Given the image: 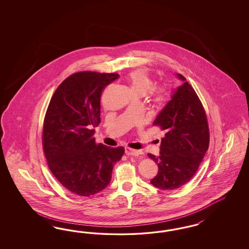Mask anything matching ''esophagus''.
Listing matches in <instances>:
<instances>
[{"instance_id": "1", "label": "esophagus", "mask_w": 249, "mask_h": 249, "mask_svg": "<svg viewBox=\"0 0 249 249\" xmlns=\"http://www.w3.org/2000/svg\"><path fill=\"white\" fill-rule=\"evenodd\" d=\"M125 152L127 155H131V156H139L141 154H142V151H138V150H134V149H131L129 147H126L125 148Z\"/></svg>"}]
</instances>
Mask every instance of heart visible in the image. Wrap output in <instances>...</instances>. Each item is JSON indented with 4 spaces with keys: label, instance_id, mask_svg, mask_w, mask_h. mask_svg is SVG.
<instances>
[{
    "label": "heart",
    "instance_id": "1",
    "mask_svg": "<svg viewBox=\"0 0 249 249\" xmlns=\"http://www.w3.org/2000/svg\"><path fill=\"white\" fill-rule=\"evenodd\" d=\"M127 80L133 95L144 96L151 90V95L153 101L162 103L167 98V92L164 89H152L154 85L153 78L145 68H138L130 72L127 76Z\"/></svg>",
    "mask_w": 249,
    "mask_h": 249
}]
</instances>
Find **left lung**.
<instances>
[{
  "label": "left lung",
  "mask_w": 249,
  "mask_h": 249,
  "mask_svg": "<svg viewBox=\"0 0 249 249\" xmlns=\"http://www.w3.org/2000/svg\"><path fill=\"white\" fill-rule=\"evenodd\" d=\"M174 91L172 99L160 112L153 125L165 131L160 155L148 156L158 165L151 183L160 190L180 188L196 174L208 150L210 135L204 107L186 78Z\"/></svg>",
  "instance_id": "8db88e82"
}]
</instances>
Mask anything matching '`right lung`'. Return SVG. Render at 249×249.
I'll return each mask as SVG.
<instances>
[{
	"mask_svg": "<svg viewBox=\"0 0 249 249\" xmlns=\"http://www.w3.org/2000/svg\"><path fill=\"white\" fill-rule=\"evenodd\" d=\"M117 73L76 72L54 91L43 127V149L47 164L61 184L76 196H90L111 180L113 165L124 154L122 146L97 143L100 98Z\"/></svg>",
	"mask_w": 249,
	"mask_h": 249,
	"instance_id": "right-lung-1",
	"label": "right lung"
}]
</instances>
